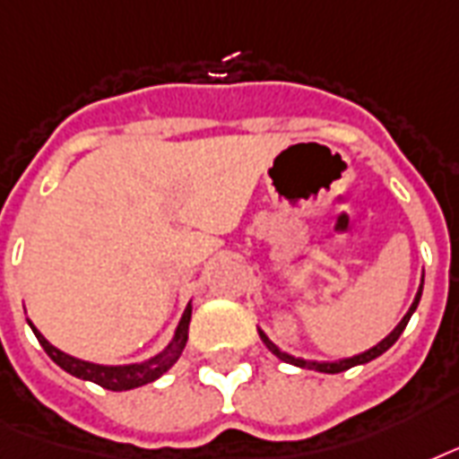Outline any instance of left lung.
I'll use <instances>...</instances> for the list:
<instances>
[{
    "instance_id": "1",
    "label": "left lung",
    "mask_w": 459,
    "mask_h": 459,
    "mask_svg": "<svg viewBox=\"0 0 459 459\" xmlns=\"http://www.w3.org/2000/svg\"><path fill=\"white\" fill-rule=\"evenodd\" d=\"M421 290H424V278H421V287H419L417 297H414V301H411L410 311L404 314V318L400 323H397V328L390 333L385 340H381V342L376 344V347H371V350L361 351V354H357V357H350V359H340V361H307V359H297L292 357V354H287V351H282L275 342H270V337L263 333V330H258V335H261L263 344L268 347L273 354L278 359H282V361H287V364H294L299 366V368H314V371H321V374H340V371H347V368H351V366H359V364H366V361H371V359L381 357L383 351L390 350L393 344L397 342V337L403 335V330L407 328V323H410L411 314L417 311L419 307V299H421Z\"/></svg>"
}]
</instances>
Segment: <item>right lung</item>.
Instances as JSON below:
<instances>
[{"label":"right lung","mask_w":459,"mask_h":459,"mask_svg":"<svg viewBox=\"0 0 459 459\" xmlns=\"http://www.w3.org/2000/svg\"><path fill=\"white\" fill-rule=\"evenodd\" d=\"M189 321H191V304L186 307L184 316H181L179 325L174 330L172 342L167 344L165 350L155 354V357L145 359L141 364H126V366H102V364H91V361H83V359L71 357V354H64L62 350H56L55 344H49L42 333L35 328L33 323L28 321V325L33 328L38 342L42 344V350L48 351V357L55 361L56 366H62L64 371L76 378H83V381L98 383L105 390H131V388H141L145 383L158 381L160 376L167 374L177 359L181 357V351L186 347V340H189Z\"/></svg>","instance_id":"obj_1"}]
</instances>
